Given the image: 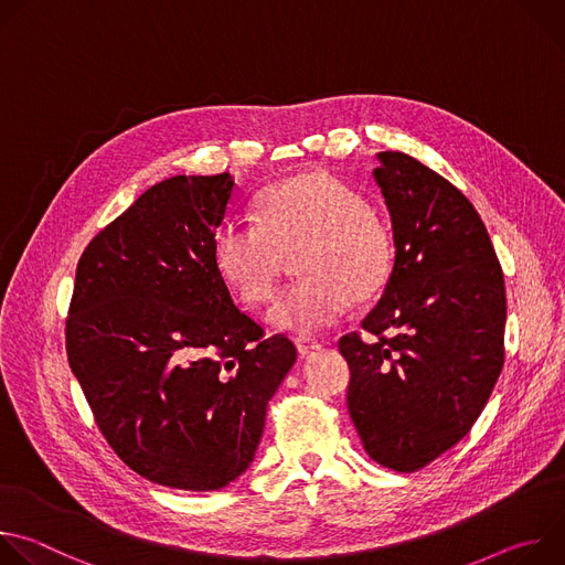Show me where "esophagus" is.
<instances>
[{
    "instance_id": "1",
    "label": "esophagus",
    "mask_w": 565,
    "mask_h": 565,
    "mask_svg": "<svg viewBox=\"0 0 565 565\" xmlns=\"http://www.w3.org/2000/svg\"><path fill=\"white\" fill-rule=\"evenodd\" d=\"M295 349H297V353H299L301 358H308V355L317 353V351L321 349V344H319L317 340H306V338H297V340H295Z\"/></svg>"
}]
</instances>
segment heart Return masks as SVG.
<instances>
[{"mask_svg": "<svg viewBox=\"0 0 565 565\" xmlns=\"http://www.w3.org/2000/svg\"><path fill=\"white\" fill-rule=\"evenodd\" d=\"M306 277L268 308L275 329L308 338L338 324L353 299L377 295L393 268V244L364 199L327 172L275 183L257 218H230L212 241L214 268L248 306L266 303L288 255Z\"/></svg>", "mask_w": 565, "mask_h": 565, "instance_id": "obj_1", "label": "heart"}]
</instances>
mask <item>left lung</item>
Segmentation results:
<instances>
[{
    "instance_id": "1",
    "label": "left lung",
    "mask_w": 565,
    "mask_h": 565,
    "mask_svg": "<svg viewBox=\"0 0 565 565\" xmlns=\"http://www.w3.org/2000/svg\"><path fill=\"white\" fill-rule=\"evenodd\" d=\"M373 172L395 264L362 333L340 338L347 405L366 454L416 471L473 427L505 362V281L469 199L409 153Z\"/></svg>"
}]
</instances>
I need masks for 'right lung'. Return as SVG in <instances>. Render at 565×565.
I'll use <instances>...</instances> for the list:
<instances>
[{"instance_id": "add662e5", "label": "right lung", "mask_w": 565, "mask_h": 565, "mask_svg": "<svg viewBox=\"0 0 565 565\" xmlns=\"http://www.w3.org/2000/svg\"><path fill=\"white\" fill-rule=\"evenodd\" d=\"M234 181L174 177L77 262L66 358L114 454L158 486L212 492L244 473L297 351L266 338L214 268Z\"/></svg>"}]
</instances>
